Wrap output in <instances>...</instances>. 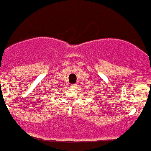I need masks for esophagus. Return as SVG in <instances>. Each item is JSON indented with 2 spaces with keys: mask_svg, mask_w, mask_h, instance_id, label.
<instances>
[{
  "mask_svg": "<svg viewBox=\"0 0 151 151\" xmlns=\"http://www.w3.org/2000/svg\"><path fill=\"white\" fill-rule=\"evenodd\" d=\"M70 86L72 88H77V84H72V85H71Z\"/></svg>",
  "mask_w": 151,
  "mask_h": 151,
  "instance_id": "1",
  "label": "esophagus"
}]
</instances>
